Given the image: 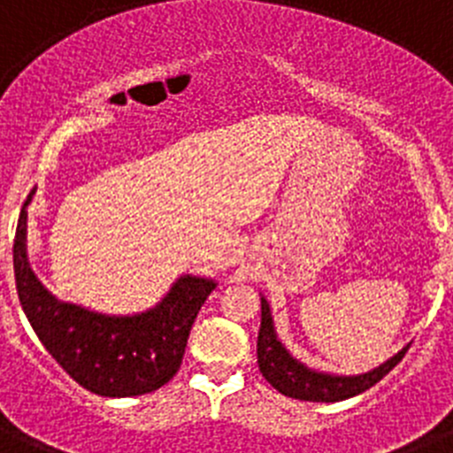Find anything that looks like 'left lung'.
<instances>
[{
	"label": "left lung",
	"mask_w": 453,
	"mask_h": 453,
	"mask_svg": "<svg viewBox=\"0 0 453 453\" xmlns=\"http://www.w3.org/2000/svg\"><path fill=\"white\" fill-rule=\"evenodd\" d=\"M258 367L263 376L272 383V388L292 399H302V402H342V399L356 397L361 392L370 390L374 383H379L392 367L397 365L408 351L406 345L402 351L388 358L383 365L365 372V374L356 376H338L318 372L299 363L288 354L281 340L276 338L274 319L270 313V303L265 297H261V331H258Z\"/></svg>",
	"instance_id": "obj_1"
}]
</instances>
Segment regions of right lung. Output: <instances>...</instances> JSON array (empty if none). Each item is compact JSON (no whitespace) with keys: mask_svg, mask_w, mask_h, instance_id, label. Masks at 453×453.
<instances>
[{"mask_svg":"<svg viewBox=\"0 0 453 453\" xmlns=\"http://www.w3.org/2000/svg\"><path fill=\"white\" fill-rule=\"evenodd\" d=\"M34 195L35 188L18 219L13 267L19 303L40 342L79 386L102 397H138L165 386L181 367L192 322L218 283L183 274L154 308L135 315L58 302L27 256V208Z\"/></svg>","mask_w":453,"mask_h":453,"instance_id":"add662e5","label":"right lung"}]
</instances>
